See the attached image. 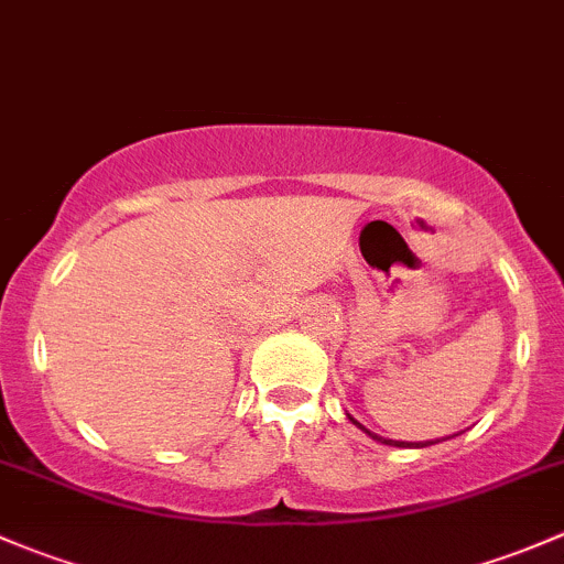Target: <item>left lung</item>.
I'll list each match as a JSON object with an SVG mask.
<instances>
[{
  "instance_id": "1",
  "label": "left lung",
  "mask_w": 564,
  "mask_h": 564,
  "mask_svg": "<svg viewBox=\"0 0 564 564\" xmlns=\"http://www.w3.org/2000/svg\"><path fill=\"white\" fill-rule=\"evenodd\" d=\"M350 421H352V417H350ZM352 423H356V426H361V423H358V421H352ZM361 429H364V426H361ZM364 432H367L369 437H375L377 443H382V445H393V448H426V445H434V443H440V440H432V443H397V440L377 437V434H371L369 429H364Z\"/></svg>"
}]
</instances>
